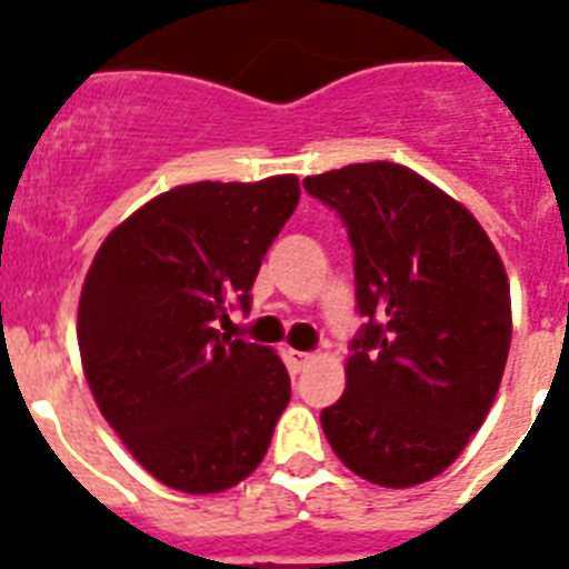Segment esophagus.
I'll list each match as a JSON object with an SVG mask.
<instances>
[{
    "mask_svg": "<svg viewBox=\"0 0 569 569\" xmlns=\"http://www.w3.org/2000/svg\"><path fill=\"white\" fill-rule=\"evenodd\" d=\"M313 360V355H308V351H296V349H290L288 351V366H290V372H302L305 366L311 363Z\"/></svg>",
    "mask_w": 569,
    "mask_h": 569,
    "instance_id": "34e87169",
    "label": "esophagus"
}]
</instances>
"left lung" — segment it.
I'll return each mask as SVG.
<instances>
[{"mask_svg":"<svg viewBox=\"0 0 569 569\" xmlns=\"http://www.w3.org/2000/svg\"><path fill=\"white\" fill-rule=\"evenodd\" d=\"M340 214L366 326L346 392L319 412L346 468L387 488L433 480L495 403L511 342L506 267L453 197L396 162L305 177Z\"/></svg>","mask_w":569,"mask_h":569,"instance_id":"1","label":"left lung"}]
</instances>
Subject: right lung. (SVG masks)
<instances>
[{"label": "right lung", "mask_w": 569, "mask_h": 569, "mask_svg": "<svg viewBox=\"0 0 569 569\" xmlns=\"http://www.w3.org/2000/svg\"><path fill=\"white\" fill-rule=\"evenodd\" d=\"M299 203L293 173L191 182L107 234L78 305V346L98 410L159 482L218 495L250 477L290 401L273 349L220 335L250 311L270 243Z\"/></svg>", "instance_id": "1"}]
</instances>
